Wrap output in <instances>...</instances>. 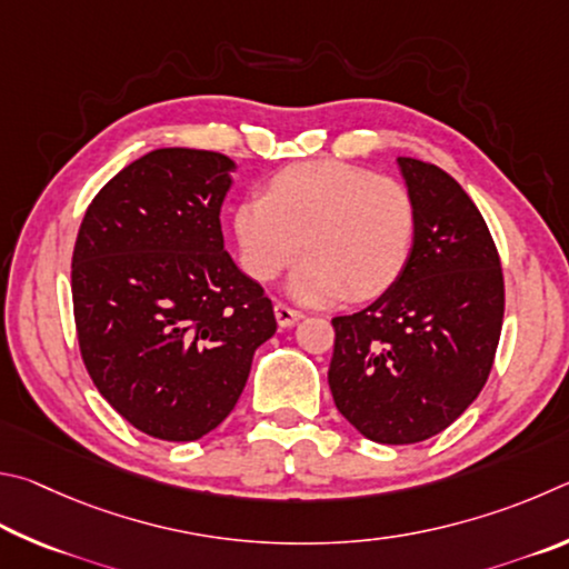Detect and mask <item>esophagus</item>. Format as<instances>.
Listing matches in <instances>:
<instances>
[{
	"label": "esophagus",
	"mask_w": 569,
	"mask_h": 569,
	"mask_svg": "<svg viewBox=\"0 0 569 569\" xmlns=\"http://www.w3.org/2000/svg\"><path fill=\"white\" fill-rule=\"evenodd\" d=\"M274 317H277V325L279 327H292V325H297L302 320V312L300 310H292V307H287V305H282V302H277L274 305Z\"/></svg>",
	"instance_id": "1"
}]
</instances>
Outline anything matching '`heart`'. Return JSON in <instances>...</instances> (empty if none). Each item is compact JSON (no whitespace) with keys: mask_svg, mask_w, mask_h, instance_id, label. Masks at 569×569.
I'll return each instance as SVG.
<instances>
[{"mask_svg":"<svg viewBox=\"0 0 569 569\" xmlns=\"http://www.w3.org/2000/svg\"><path fill=\"white\" fill-rule=\"evenodd\" d=\"M415 202L402 182L340 159L290 164L264 197L237 204L232 227L249 277L267 282L300 254L287 279L297 302L372 300L400 279L415 242Z\"/></svg>","mask_w":569,"mask_h":569,"instance_id":"b5f03b06","label":"heart"}]
</instances>
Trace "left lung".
Returning <instances> with one entry per match:
<instances>
[{
	"label": "left lung",
	"mask_w": 569,
	"mask_h": 569,
	"mask_svg": "<svg viewBox=\"0 0 569 569\" xmlns=\"http://www.w3.org/2000/svg\"><path fill=\"white\" fill-rule=\"evenodd\" d=\"M415 202L402 274L365 310L335 317L330 390L367 440L442 432L490 377L505 315L500 254L480 209L440 167L397 157Z\"/></svg>",
	"instance_id": "1"
}]
</instances>
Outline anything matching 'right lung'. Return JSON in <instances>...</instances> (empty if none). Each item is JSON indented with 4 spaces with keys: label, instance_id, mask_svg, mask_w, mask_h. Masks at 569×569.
I'll list each match as a JSON object with an SVG mask.
<instances>
[{
    "label": "right lung",
    "instance_id": "1",
    "mask_svg": "<svg viewBox=\"0 0 569 569\" xmlns=\"http://www.w3.org/2000/svg\"><path fill=\"white\" fill-rule=\"evenodd\" d=\"M234 162L154 149L87 207L72 257L77 340L99 395L167 442L234 410L252 357L277 330L269 297L224 252L219 209Z\"/></svg>",
    "mask_w": 569,
    "mask_h": 569
}]
</instances>
